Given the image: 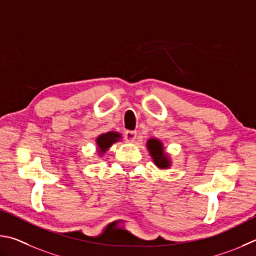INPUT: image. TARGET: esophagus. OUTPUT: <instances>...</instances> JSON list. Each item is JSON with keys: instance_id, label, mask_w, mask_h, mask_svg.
Listing matches in <instances>:
<instances>
[{"instance_id": "1", "label": "esophagus", "mask_w": 256, "mask_h": 256, "mask_svg": "<svg viewBox=\"0 0 256 256\" xmlns=\"http://www.w3.org/2000/svg\"><path fill=\"white\" fill-rule=\"evenodd\" d=\"M137 137V132L134 130H127L124 132V138L127 142H134Z\"/></svg>"}]
</instances>
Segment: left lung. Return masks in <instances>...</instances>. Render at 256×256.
<instances>
[{
  "mask_svg": "<svg viewBox=\"0 0 256 256\" xmlns=\"http://www.w3.org/2000/svg\"><path fill=\"white\" fill-rule=\"evenodd\" d=\"M147 147H148V150L150 152L152 158H154L155 164L158 165V168H166L170 166L168 160L166 158V156L164 155L162 142L158 140H150L148 142H147Z\"/></svg>",
  "mask_w": 256,
  "mask_h": 256,
  "instance_id": "1",
  "label": "left lung"
}]
</instances>
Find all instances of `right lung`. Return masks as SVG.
Returning <instances> with one entry per match:
<instances>
[{
  "label": "right lung",
  "mask_w": 256,
  "mask_h": 256,
  "mask_svg": "<svg viewBox=\"0 0 256 256\" xmlns=\"http://www.w3.org/2000/svg\"><path fill=\"white\" fill-rule=\"evenodd\" d=\"M118 138L119 134L116 132H106L103 134L101 136H98L96 140V144L98 146V148H100V153H104L114 142L118 140Z\"/></svg>",
  "instance_id": "1"
}]
</instances>
